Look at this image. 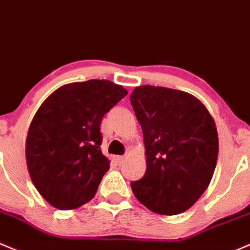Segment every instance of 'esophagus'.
<instances>
[{
  "instance_id": "obj_1",
  "label": "esophagus",
  "mask_w": 250,
  "mask_h": 250,
  "mask_svg": "<svg viewBox=\"0 0 250 250\" xmlns=\"http://www.w3.org/2000/svg\"><path fill=\"white\" fill-rule=\"evenodd\" d=\"M125 156H117V157H115V162L117 163V165L123 164V163H125Z\"/></svg>"
}]
</instances>
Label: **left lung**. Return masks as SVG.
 I'll return each instance as SVG.
<instances>
[{"label":"left lung","mask_w":250,"mask_h":250,"mask_svg":"<svg viewBox=\"0 0 250 250\" xmlns=\"http://www.w3.org/2000/svg\"><path fill=\"white\" fill-rule=\"evenodd\" d=\"M130 103L144 133L146 172L130 187L152 212L173 215L187 211L213 176L218 133L213 117L187 92L139 86Z\"/></svg>","instance_id":"left-lung-1"}]
</instances>
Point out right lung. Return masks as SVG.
<instances>
[{
  "mask_svg": "<svg viewBox=\"0 0 250 250\" xmlns=\"http://www.w3.org/2000/svg\"><path fill=\"white\" fill-rule=\"evenodd\" d=\"M128 91L109 80L72 83L43 102L30 125L26 162L41 195L59 209H73L96 195L110 167L102 153L103 116Z\"/></svg>",
  "mask_w": 250,
  "mask_h": 250,
  "instance_id": "add662e5",
  "label": "right lung"
}]
</instances>
